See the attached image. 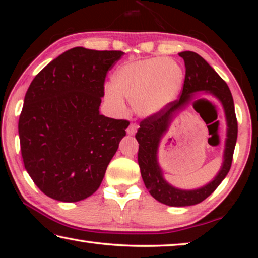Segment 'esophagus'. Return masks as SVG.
Returning <instances> with one entry per match:
<instances>
[{"label": "esophagus", "mask_w": 258, "mask_h": 258, "mask_svg": "<svg viewBox=\"0 0 258 258\" xmlns=\"http://www.w3.org/2000/svg\"><path fill=\"white\" fill-rule=\"evenodd\" d=\"M137 128H138L137 124L132 123V124H131V125L128 126V128H127V133H128V134H131V135H133V134H135V132H137Z\"/></svg>", "instance_id": "esophagus-1"}]
</instances>
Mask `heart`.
<instances>
[{"label":"heart","mask_w":258,"mask_h":258,"mask_svg":"<svg viewBox=\"0 0 258 258\" xmlns=\"http://www.w3.org/2000/svg\"><path fill=\"white\" fill-rule=\"evenodd\" d=\"M183 81L182 68L165 58H152L124 64L108 85L104 97L113 108L123 110L124 99L140 115L150 116L176 97Z\"/></svg>","instance_id":"obj_1"}]
</instances>
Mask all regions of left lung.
Wrapping results in <instances>:
<instances>
[{"mask_svg":"<svg viewBox=\"0 0 258 258\" xmlns=\"http://www.w3.org/2000/svg\"><path fill=\"white\" fill-rule=\"evenodd\" d=\"M178 54L185 63V78L180 98L166 104L158 112L148 116L140 121V128L135 134V138L139 142L138 161L140 171L150 195L158 202L168 206L183 207L202 203L216 190V187L221 184L226 174L229 173L232 165L234 147L238 137V121L232 94L223 78L196 52L184 51ZM199 90H209L220 98L224 104L228 121V139L226 145L225 163L214 181L202 189L185 191L175 189L163 180L161 170L156 163V149L160 139L170 122L172 113L184 106L188 101L191 93Z\"/></svg>","mask_w":258,"mask_h":258,"instance_id":"8db88e82","label":"left lung"}]
</instances>
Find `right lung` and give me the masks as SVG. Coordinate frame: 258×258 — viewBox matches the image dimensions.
<instances>
[{"label":"right lung","mask_w":258,"mask_h":258,"mask_svg":"<svg viewBox=\"0 0 258 258\" xmlns=\"http://www.w3.org/2000/svg\"><path fill=\"white\" fill-rule=\"evenodd\" d=\"M124 52L77 46L37 74L18 131L24 165L43 194L75 203L99 189L130 121L100 115L108 71Z\"/></svg>","instance_id":"right-lung-1"}]
</instances>
